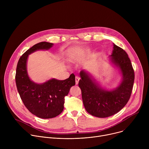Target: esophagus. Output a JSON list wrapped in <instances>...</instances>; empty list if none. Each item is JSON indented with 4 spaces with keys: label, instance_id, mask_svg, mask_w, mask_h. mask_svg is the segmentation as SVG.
<instances>
[{
    "label": "esophagus",
    "instance_id": "esophagus-1",
    "mask_svg": "<svg viewBox=\"0 0 149 149\" xmlns=\"http://www.w3.org/2000/svg\"><path fill=\"white\" fill-rule=\"evenodd\" d=\"M79 81V78L78 77H75V84H76V85H77L78 84Z\"/></svg>",
    "mask_w": 149,
    "mask_h": 149
}]
</instances>
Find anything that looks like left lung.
Listing matches in <instances>:
<instances>
[{
  "instance_id": "1",
  "label": "left lung",
  "mask_w": 149,
  "mask_h": 149,
  "mask_svg": "<svg viewBox=\"0 0 149 149\" xmlns=\"http://www.w3.org/2000/svg\"><path fill=\"white\" fill-rule=\"evenodd\" d=\"M109 56L110 62L122 76L116 88L111 90L102 88L89 72L82 70L79 72L78 86L84 107L89 114L100 118L111 116L124 107L130 98L134 80L130 59L124 50L113 44V50Z\"/></svg>"
}]
</instances>
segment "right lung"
Here are the masks:
<instances>
[{
  "mask_svg": "<svg viewBox=\"0 0 149 149\" xmlns=\"http://www.w3.org/2000/svg\"><path fill=\"white\" fill-rule=\"evenodd\" d=\"M53 45L47 42L35 44L21 56L16 67L15 80L20 97L27 109L41 118H51L60 114L64 108L65 97L75 84L74 74L64 80L52 78L42 84L30 79L27 71L29 55L39 50H48Z\"/></svg>",
  "mask_w": 149,
  "mask_h": 149,
  "instance_id": "1",
  "label": "right lung"
}]
</instances>
